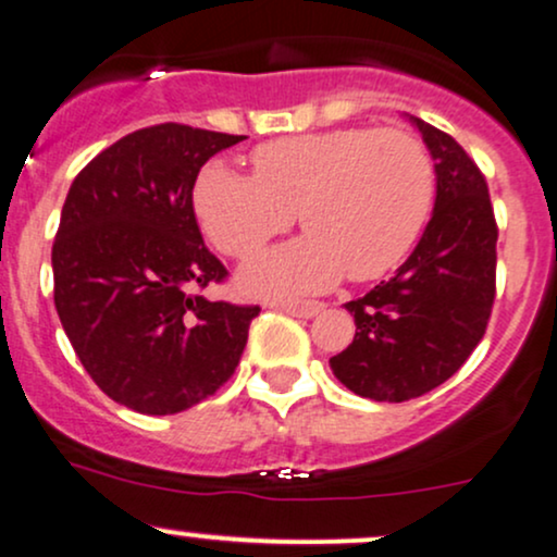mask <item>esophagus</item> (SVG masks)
<instances>
[{"mask_svg":"<svg viewBox=\"0 0 557 557\" xmlns=\"http://www.w3.org/2000/svg\"><path fill=\"white\" fill-rule=\"evenodd\" d=\"M273 310H281V312H289L294 318H305L310 320L314 314H320L325 310V305L322 301H312V299H305V301H292V299H273L271 301Z\"/></svg>","mask_w":557,"mask_h":557,"instance_id":"34e87169","label":"esophagus"}]
</instances>
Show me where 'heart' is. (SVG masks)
Returning a JSON list of instances; mask_svg holds the SVG:
<instances>
[{
  "mask_svg": "<svg viewBox=\"0 0 557 557\" xmlns=\"http://www.w3.org/2000/svg\"><path fill=\"white\" fill-rule=\"evenodd\" d=\"M252 177L206 164L194 209L224 256L247 260L289 232L294 214L310 235L245 268L250 294H310L343 273L382 278L403 263L434 201V164L403 128H331L281 136L252 149Z\"/></svg>",
  "mask_w": 557,
  "mask_h": 557,
  "instance_id": "b5f03b06",
  "label": "heart"
}]
</instances>
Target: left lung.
<instances>
[{"label": "left lung", "instance_id": "8db88e82", "mask_svg": "<svg viewBox=\"0 0 557 557\" xmlns=\"http://www.w3.org/2000/svg\"><path fill=\"white\" fill-rule=\"evenodd\" d=\"M436 164V203L410 258L389 281L348 301L354 343L331 359L348 389L376 403L421 397L470 359L496 299V239L488 183L449 134L416 115Z\"/></svg>", "mask_w": 557, "mask_h": 557}]
</instances>
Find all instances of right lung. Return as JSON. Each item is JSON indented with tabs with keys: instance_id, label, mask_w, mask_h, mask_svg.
<instances>
[{
	"instance_id": "add662e5",
	"label": "right lung",
	"mask_w": 557,
	"mask_h": 557,
	"mask_svg": "<svg viewBox=\"0 0 557 557\" xmlns=\"http://www.w3.org/2000/svg\"><path fill=\"white\" fill-rule=\"evenodd\" d=\"M245 136L160 123L123 136L69 188L53 305L82 367L136 413L194 408L235 374L258 305L209 301L226 268L203 245L194 185Z\"/></svg>"
}]
</instances>
